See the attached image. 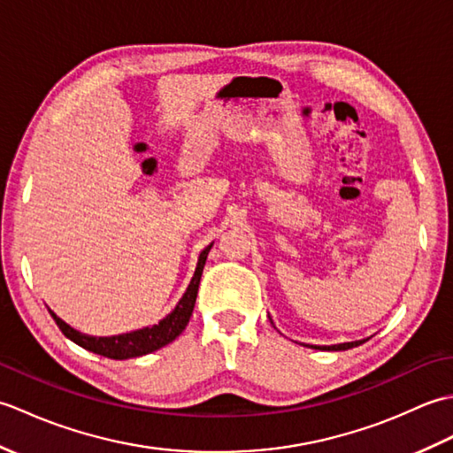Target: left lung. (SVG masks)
Segmentation results:
<instances>
[{"label":"left lung","instance_id":"left-lung-1","mask_svg":"<svg viewBox=\"0 0 453 453\" xmlns=\"http://www.w3.org/2000/svg\"><path fill=\"white\" fill-rule=\"evenodd\" d=\"M364 341H356V342H342V344H334V346H323V350H349L352 346H358ZM315 349H321V346H315Z\"/></svg>","mask_w":453,"mask_h":453}]
</instances>
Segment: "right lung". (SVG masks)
Returning <instances> with one entry per match:
<instances>
[{
    "instance_id": "add662e5",
    "label": "right lung",
    "mask_w": 453,
    "mask_h": 453,
    "mask_svg": "<svg viewBox=\"0 0 453 453\" xmlns=\"http://www.w3.org/2000/svg\"><path fill=\"white\" fill-rule=\"evenodd\" d=\"M211 245L214 243H210L204 251L200 253L195 276H192L185 296L180 297V302L177 303L175 310H173L165 317V319H161L157 325H151V326H146V329H138L132 333L117 334V336H89V334H83L80 331L72 329V326L64 323L52 310H48V311H50L56 325L60 326V331L67 336V339L73 341L75 344H80L85 350L104 356V358L128 360V358H138V356H143V354L156 352V350L163 349L165 344L175 341L177 336L185 331V326L192 315V310H195L200 276H202V271H204L206 257H208V251L211 249Z\"/></svg>"
}]
</instances>
